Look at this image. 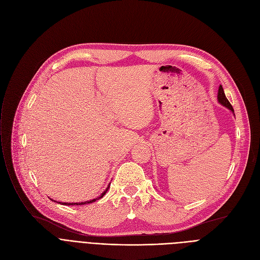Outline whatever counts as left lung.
<instances>
[{"instance_id":"8db88e82","label":"left lung","mask_w":260,"mask_h":260,"mask_svg":"<svg viewBox=\"0 0 260 260\" xmlns=\"http://www.w3.org/2000/svg\"><path fill=\"white\" fill-rule=\"evenodd\" d=\"M217 99H218V102H219L221 105H223V106H225L226 108H229L232 113H234V108H233V106L231 105V103L229 102V100L226 99L225 94H224V91H223V88H222L221 85L219 86V89H218Z\"/></svg>"}]
</instances>
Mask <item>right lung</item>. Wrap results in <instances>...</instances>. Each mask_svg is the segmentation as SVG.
I'll return each mask as SVG.
<instances>
[{
	"label": "right lung",
	"mask_w": 260,
	"mask_h": 260,
	"mask_svg": "<svg viewBox=\"0 0 260 260\" xmlns=\"http://www.w3.org/2000/svg\"><path fill=\"white\" fill-rule=\"evenodd\" d=\"M109 186H111V183H109L108 185H107V187H106V189L104 190V192L98 197V198H94V199H92V200H89V201H84V202H75V203H68V202H62V204H64V206H75V204H77V206H81V204H87V203H91V202H94L95 200H99L100 198H102L105 194H106V192L108 190V188H109ZM52 200V199H51ZM60 203V202H59Z\"/></svg>",
	"instance_id": "right-lung-1"
}]
</instances>
